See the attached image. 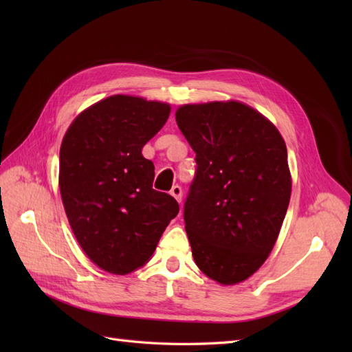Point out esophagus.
Masks as SVG:
<instances>
[{"instance_id":"obj_1","label":"esophagus","mask_w":352,"mask_h":352,"mask_svg":"<svg viewBox=\"0 0 352 352\" xmlns=\"http://www.w3.org/2000/svg\"><path fill=\"white\" fill-rule=\"evenodd\" d=\"M170 194H172V197H175V198H176V201H177V202L182 201V195H184V192H182V188H180L179 185H175L172 189H170Z\"/></svg>"}]
</instances>
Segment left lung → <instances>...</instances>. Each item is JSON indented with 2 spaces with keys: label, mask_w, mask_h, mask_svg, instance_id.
Instances as JSON below:
<instances>
[{
  "label": "left lung",
  "mask_w": 352,
  "mask_h": 352,
  "mask_svg": "<svg viewBox=\"0 0 352 352\" xmlns=\"http://www.w3.org/2000/svg\"><path fill=\"white\" fill-rule=\"evenodd\" d=\"M176 123L197 162L184 204L194 260L210 279L239 283L269 257L289 206L285 141L236 101L182 105Z\"/></svg>",
  "instance_id": "left-lung-1"
}]
</instances>
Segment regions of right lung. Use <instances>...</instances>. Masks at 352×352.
<instances>
[{
    "instance_id": "1",
    "label": "right lung",
    "mask_w": 352,
    "mask_h": 352,
    "mask_svg": "<svg viewBox=\"0 0 352 352\" xmlns=\"http://www.w3.org/2000/svg\"><path fill=\"white\" fill-rule=\"evenodd\" d=\"M170 105L113 95L79 114L60 148V192L85 254L113 274L151 258L177 201L153 189L142 146L168 119Z\"/></svg>"
}]
</instances>
